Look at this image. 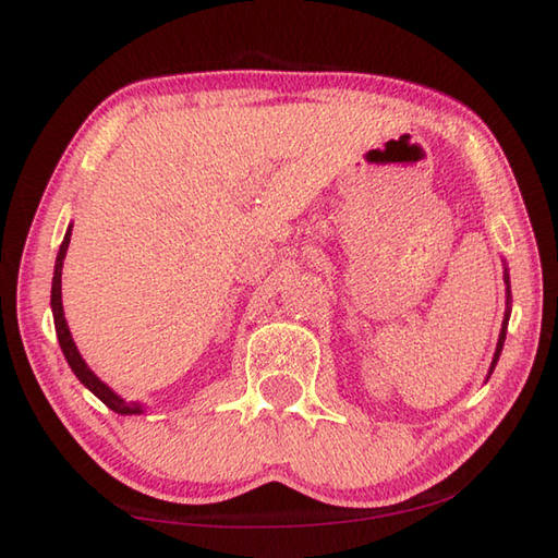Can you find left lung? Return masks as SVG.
<instances>
[{"mask_svg": "<svg viewBox=\"0 0 558 558\" xmlns=\"http://www.w3.org/2000/svg\"><path fill=\"white\" fill-rule=\"evenodd\" d=\"M504 282H506V314H504V324H501V333H499V342H496V352H494V360H492V366H489V374L487 378L492 376L496 362H499L501 357V350H504V342H506V328H508V318H511V278H508V268L504 270Z\"/></svg>", "mask_w": 558, "mask_h": 558, "instance_id": "8db88e82", "label": "left lung"}]
</instances>
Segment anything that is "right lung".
<instances>
[{
	"label": "right lung",
	"mask_w": 558,
	"mask_h": 558,
	"mask_svg": "<svg viewBox=\"0 0 558 558\" xmlns=\"http://www.w3.org/2000/svg\"><path fill=\"white\" fill-rule=\"evenodd\" d=\"M71 228H74V222H69L66 234H64V242H62V246H59V252H57L54 276H52V294H50V306H52V316H54V330H57V338H59V348H62L64 360L69 362L71 372L76 374L78 381L86 386L93 396L100 398L110 410H114L117 414H144L146 412L144 402L124 400L122 396H117L108 384L100 381V378L93 374V369L86 364V360L81 357V352L76 348L74 338H71V330H69L66 318H64V306H62V266H64V256H66L69 242H71Z\"/></svg>",
	"instance_id": "1"
}]
</instances>
